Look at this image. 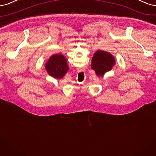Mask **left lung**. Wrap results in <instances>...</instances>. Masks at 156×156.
<instances>
[{
    "mask_svg": "<svg viewBox=\"0 0 156 156\" xmlns=\"http://www.w3.org/2000/svg\"><path fill=\"white\" fill-rule=\"evenodd\" d=\"M115 63V58L111 54L97 51L92 58L91 68L94 70L98 76H102L105 73L112 70Z\"/></svg>",
    "mask_w": 156,
    "mask_h": 156,
    "instance_id": "obj_1",
    "label": "left lung"
}]
</instances>
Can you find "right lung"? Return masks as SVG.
I'll use <instances>...</instances> for the list:
<instances>
[{"mask_svg": "<svg viewBox=\"0 0 156 156\" xmlns=\"http://www.w3.org/2000/svg\"><path fill=\"white\" fill-rule=\"evenodd\" d=\"M45 69L50 76L56 79L62 78L69 69L66 58L61 54H54L50 57L45 64Z\"/></svg>", "mask_w": 156, "mask_h": 156, "instance_id": "right-lung-1", "label": "right lung"}]
</instances>
